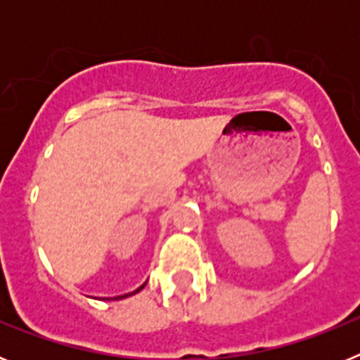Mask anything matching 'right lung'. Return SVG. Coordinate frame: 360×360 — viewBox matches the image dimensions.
Returning <instances> with one entry per match:
<instances>
[{
  "instance_id": "1",
  "label": "right lung",
  "mask_w": 360,
  "mask_h": 360,
  "mask_svg": "<svg viewBox=\"0 0 360 360\" xmlns=\"http://www.w3.org/2000/svg\"><path fill=\"white\" fill-rule=\"evenodd\" d=\"M146 287V283L144 285H142V287H139L136 288V290H133V292H129V294H124V295H117V297H111V299H115V301H119V299H124V297H129V295H133V294H136V292H141L142 288Z\"/></svg>"
}]
</instances>
